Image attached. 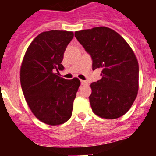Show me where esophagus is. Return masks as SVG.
<instances>
[{
    "label": "esophagus",
    "instance_id": "1",
    "mask_svg": "<svg viewBox=\"0 0 156 156\" xmlns=\"http://www.w3.org/2000/svg\"><path fill=\"white\" fill-rule=\"evenodd\" d=\"M80 83H81V84H82V85H85V84H87V81L82 80H80Z\"/></svg>",
    "mask_w": 156,
    "mask_h": 156
}]
</instances>
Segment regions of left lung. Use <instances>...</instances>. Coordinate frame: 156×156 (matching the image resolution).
<instances>
[{
  "mask_svg": "<svg viewBox=\"0 0 156 156\" xmlns=\"http://www.w3.org/2000/svg\"><path fill=\"white\" fill-rule=\"evenodd\" d=\"M92 58V69L101 79L90 84V106L95 115L117 119L126 113L138 91L139 66L133 50L118 33L105 27L75 32Z\"/></svg>",
  "mask_w": 156,
  "mask_h": 156,
  "instance_id": "1",
  "label": "left lung"
}]
</instances>
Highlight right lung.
I'll return each instance as SVG.
<instances>
[{
    "instance_id": "add662e5",
    "label": "right lung",
    "mask_w": 156,
    "mask_h": 156,
    "mask_svg": "<svg viewBox=\"0 0 156 156\" xmlns=\"http://www.w3.org/2000/svg\"><path fill=\"white\" fill-rule=\"evenodd\" d=\"M73 33L63 30L43 32L27 48L21 68L20 82L28 106L41 122L51 126L70 119L80 81L58 76L67 45Z\"/></svg>"
}]
</instances>
